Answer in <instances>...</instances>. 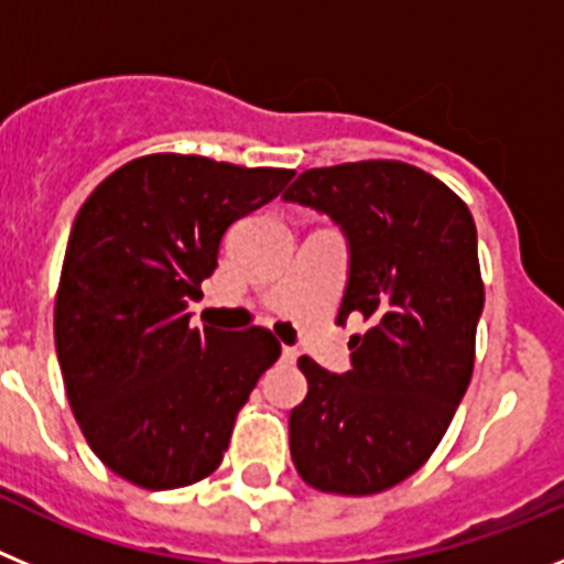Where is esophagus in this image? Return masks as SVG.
Masks as SVG:
<instances>
[{"instance_id": "34e87169", "label": "esophagus", "mask_w": 564, "mask_h": 564, "mask_svg": "<svg viewBox=\"0 0 564 564\" xmlns=\"http://www.w3.org/2000/svg\"><path fill=\"white\" fill-rule=\"evenodd\" d=\"M282 358H285L288 364H293L299 358V352H296V347H282Z\"/></svg>"}]
</instances>
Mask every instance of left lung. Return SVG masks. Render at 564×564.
<instances>
[{"label": "left lung", "mask_w": 564, "mask_h": 564, "mask_svg": "<svg viewBox=\"0 0 564 564\" xmlns=\"http://www.w3.org/2000/svg\"><path fill=\"white\" fill-rule=\"evenodd\" d=\"M282 197L341 228L350 271L336 322H370L341 376L299 358L307 395L288 417L293 466L318 491L378 495L430 460L471 381L475 220L452 188L401 161L307 169Z\"/></svg>", "instance_id": "8db88e82"}]
</instances>
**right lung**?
Listing matches in <instances>:
<instances>
[{
    "mask_svg": "<svg viewBox=\"0 0 564 564\" xmlns=\"http://www.w3.org/2000/svg\"><path fill=\"white\" fill-rule=\"evenodd\" d=\"M293 172L147 154L78 212L56 296V356L89 449L134 486H192L220 466L237 412L282 347L265 327H192L188 299L223 234Z\"/></svg>",
    "mask_w": 564,
    "mask_h": 564,
    "instance_id": "add662e5",
    "label": "right lung"
}]
</instances>
